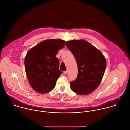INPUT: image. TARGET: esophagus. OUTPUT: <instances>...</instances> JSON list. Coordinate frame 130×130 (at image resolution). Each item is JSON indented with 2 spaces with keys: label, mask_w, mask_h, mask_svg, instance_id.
I'll return each mask as SVG.
<instances>
[{
  "label": "esophagus",
  "mask_w": 130,
  "mask_h": 130,
  "mask_svg": "<svg viewBox=\"0 0 130 130\" xmlns=\"http://www.w3.org/2000/svg\"><path fill=\"white\" fill-rule=\"evenodd\" d=\"M68 71L67 70L64 71V74H65V75H67L68 74Z\"/></svg>",
  "instance_id": "obj_1"
}]
</instances>
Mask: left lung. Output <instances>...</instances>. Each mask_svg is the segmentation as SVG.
I'll return each mask as SVG.
<instances>
[{"label":"left lung","mask_w":130,"mask_h":130,"mask_svg":"<svg viewBox=\"0 0 130 130\" xmlns=\"http://www.w3.org/2000/svg\"><path fill=\"white\" fill-rule=\"evenodd\" d=\"M66 46L78 66V75L71 81V88L79 95L88 94L100 85L106 68V59L99 50L85 40L67 41Z\"/></svg>","instance_id":"1"}]
</instances>
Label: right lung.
Instances as JSON below:
<instances>
[{"label":"right lung","mask_w":130,"mask_h":130,"mask_svg":"<svg viewBox=\"0 0 130 130\" xmlns=\"http://www.w3.org/2000/svg\"><path fill=\"white\" fill-rule=\"evenodd\" d=\"M62 40L42 41L26 54L25 66L26 76L31 87L41 94L52 90L62 71L59 70V61L56 57L65 45Z\"/></svg>","instance_id":"1"}]
</instances>
